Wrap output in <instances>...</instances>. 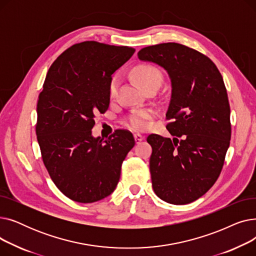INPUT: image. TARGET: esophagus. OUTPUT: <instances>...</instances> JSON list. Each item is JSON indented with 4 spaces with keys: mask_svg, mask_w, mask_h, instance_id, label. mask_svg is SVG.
Here are the masks:
<instances>
[{
    "mask_svg": "<svg viewBox=\"0 0 256 256\" xmlns=\"http://www.w3.org/2000/svg\"><path fill=\"white\" fill-rule=\"evenodd\" d=\"M134 138H135L136 143L139 144L144 139V136H142L141 134H139V132H136V134H134Z\"/></svg>",
    "mask_w": 256,
    "mask_h": 256,
    "instance_id": "1",
    "label": "esophagus"
}]
</instances>
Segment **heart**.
Wrapping results in <instances>:
<instances>
[{
	"label": "heart",
	"instance_id": "obj_1",
	"mask_svg": "<svg viewBox=\"0 0 256 256\" xmlns=\"http://www.w3.org/2000/svg\"><path fill=\"white\" fill-rule=\"evenodd\" d=\"M134 80H136L139 86L144 90L152 86H160L162 80V74L152 65H138L132 72ZM119 85L118 76H114L109 85V93L111 96H114ZM152 111L150 110H139L132 112L126 119L128 126L136 130H145L148 126V119L152 116Z\"/></svg>",
	"mask_w": 256,
	"mask_h": 256
}]
</instances>
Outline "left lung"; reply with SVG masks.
Returning a JSON list of instances; mask_svg holds the SVG:
<instances>
[{
  "label": "left lung",
  "instance_id": "obj_1",
  "mask_svg": "<svg viewBox=\"0 0 256 256\" xmlns=\"http://www.w3.org/2000/svg\"><path fill=\"white\" fill-rule=\"evenodd\" d=\"M138 58L163 67L172 88L166 118L172 119L167 128L173 140L156 134L147 137L154 191L171 204L193 202L218 180L230 143L223 78L208 57L176 42L144 48Z\"/></svg>",
  "mask_w": 256,
  "mask_h": 256
}]
</instances>
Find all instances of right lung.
<instances>
[{
    "label": "right lung",
    "instance_id": "right-lung-1",
    "mask_svg": "<svg viewBox=\"0 0 256 256\" xmlns=\"http://www.w3.org/2000/svg\"><path fill=\"white\" fill-rule=\"evenodd\" d=\"M134 52L130 46L84 42L63 52L46 74L37 102V141L52 180L76 202H96L113 193L135 145L126 130L106 140L91 130L96 114L109 108L112 74Z\"/></svg>",
    "mask_w": 256,
    "mask_h": 256
}]
</instances>
